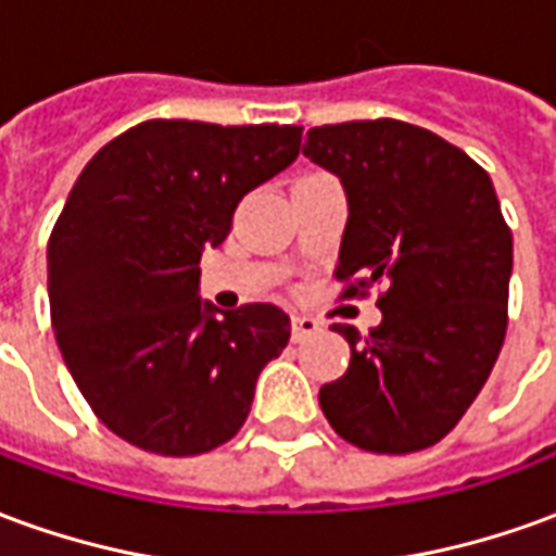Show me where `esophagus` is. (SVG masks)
Returning a JSON list of instances; mask_svg holds the SVG:
<instances>
[{
  "mask_svg": "<svg viewBox=\"0 0 556 556\" xmlns=\"http://www.w3.org/2000/svg\"><path fill=\"white\" fill-rule=\"evenodd\" d=\"M321 330V325L309 318V315H291V339L294 342H303V339L315 337Z\"/></svg>",
  "mask_w": 556,
  "mask_h": 556,
  "instance_id": "34e87169",
  "label": "esophagus"
}]
</instances>
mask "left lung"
I'll return each mask as SVG.
<instances>
[{"label": "left lung", "mask_w": 556, "mask_h": 556, "mask_svg": "<svg viewBox=\"0 0 556 556\" xmlns=\"http://www.w3.org/2000/svg\"><path fill=\"white\" fill-rule=\"evenodd\" d=\"M303 154L349 195L337 279L384 282L381 325L349 339L321 387L327 422L369 453H417L465 417L506 337L513 231L489 172L426 127L375 118L313 127Z\"/></svg>", "instance_id": "8db88e82"}]
</instances>
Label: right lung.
I'll use <instances>...</instances> for the list:
<instances>
[{
	"mask_svg": "<svg viewBox=\"0 0 556 556\" xmlns=\"http://www.w3.org/2000/svg\"><path fill=\"white\" fill-rule=\"evenodd\" d=\"M294 125L154 118L79 172L47 243L55 342L91 410L146 453L199 455L231 441L255 381L289 345L274 303L217 313L199 258L235 207L301 154Z\"/></svg>",
	"mask_w": 556,
	"mask_h": 556,
	"instance_id": "right-lung-1",
	"label": "right lung"
}]
</instances>
